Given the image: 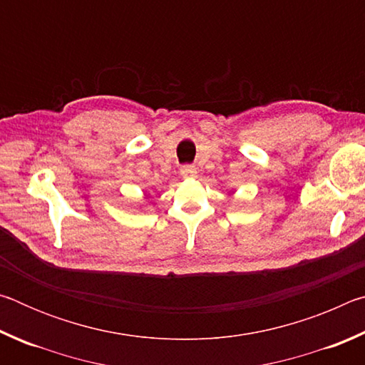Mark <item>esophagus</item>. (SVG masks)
Returning a JSON list of instances; mask_svg holds the SVG:
<instances>
[{
  "instance_id": "obj_1",
  "label": "esophagus",
  "mask_w": 365,
  "mask_h": 365,
  "mask_svg": "<svg viewBox=\"0 0 365 365\" xmlns=\"http://www.w3.org/2000/svg\"><path fill=\"white\" fill-rule=\"evenodd\" d=\"M180 174L183 178H196L197 177V170L195 168H190V165H187V168H183L180 170Z\"/></svg>"
}]
</instances>
